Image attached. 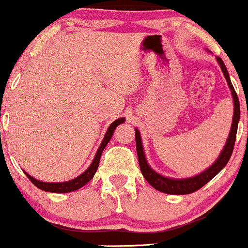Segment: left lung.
I'll use <instances>...</instances> for the list:
<instances>
[{
  "label": "left lung",
  "mask_w": 248,
  "mask_h": 248,
  "mask_svg": "<svg viewBox=\"0 0 248 248\" xmlns=\"http://www.w3.org/2000/svg\"><path fill=\"white\" fill-rule=\"evenodd\" d=\"M216 60L217 62H218L219 66H221L224 78H226L229 89H231L232 102H234V115H232L231 132H229V136L228 138H227L226 145H224L223 150H222L219 156L217 157V159L215 161V163L212 164V166H210L209 168L205 169V170L202 171L201 174L194 175V176L191 177H186V179H172V177L163 176V175L155 171L154 169L149 166V163H147L146 157H145L144 147H142L140 132L138 128H136L137 154H138L140 170H141L142 175H144V177L146 179V181L149 182L154 188H156L157 191L163 192V193L167 194H179V196H181V194L193 193V192L202 188L204 185H206L210 180L214 179V177L227 166L229 158H231L232 149H234L235 138H236L237 124H239L240 120V103L236 92H235L234 87H232L231 78H229L228 71H227V67L224 66L223 61H222L219 57H216Z\"/></svg>",
  "instance_id": "8db88e82"
}]
</instances>
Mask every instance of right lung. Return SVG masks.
<instances>
[{"instance_id": "right-lung-1", "label": "right lung", "mask_w": 248, "mask_h": 248, "mask_svg": "<svg viewBox=\"0 0 248 248\" xmlns=\"http://www.w3.org/2000/svg\"><path fill=\"white\" fill-rule=\"evenodd\" d=\"M124 120H126L124 117H121V119L115 120V121L110 124L106 136H104L103 141L101 142V146H99L98 150H97L96 156H94L92 163L90 164V167L86 169V170L82 172V174H80L79 176H77L76 179L71 180V181H63V182H43L34 179V177H32L31 175L27 174L26 171L24 172L26 174V176L29 177L30 181H31L34 186H37L39 189H43V191L46 192H52V193H68V192H73V191H77V189L81 188V187L85 186L90 180H92L93 175L96 174L97 169H98L99 159H101L102 152H103L104 147L107 146V144H108L110 139H111L115 128H116L119 124H124Z\"/></svg>"}]
</instances>
